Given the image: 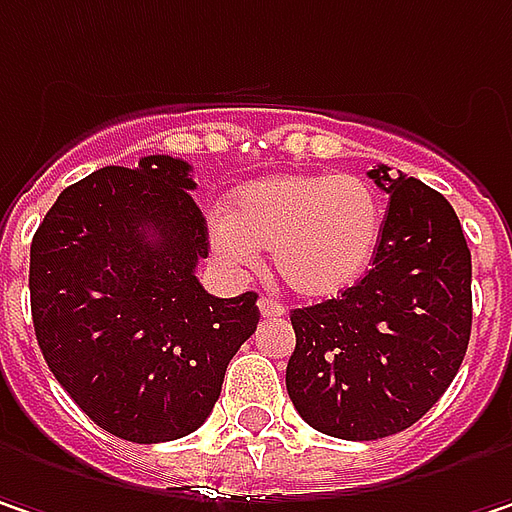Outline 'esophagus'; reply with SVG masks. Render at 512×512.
<instances>
[{"instance_id": "34e87169", "label": "esophagus", "mask_w": 512, "mask_h": 512, "mask_svg": "<svg viewBox=\"0 0 512 512\" xmlns=\"http://www.w3.org/2000/svg\"><path fill=\"white\" fill-rule=\"evenodd\" d=\"M257 307H260V316H263V319H278V316H284V304L272 302V299H260Z\"/></svg>"}]
</instances>
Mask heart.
<instances>
[{"instance_id":"obj_1","label":"heart","mask_w":512,"mask_h":512,"mask_svg":"<svg viewBox=\"0 0 512 512\" xmlns=\"http://www.w3.org/2000/svg\"><path fill=\"white\" fill-rule=\"evenodd\" d=\"M381 228V199L363 178L275 175L240 190L210 240L234 266H255L257 252H272L290 293L331 299L366 275Z\"/></svg>"}]
</instances>
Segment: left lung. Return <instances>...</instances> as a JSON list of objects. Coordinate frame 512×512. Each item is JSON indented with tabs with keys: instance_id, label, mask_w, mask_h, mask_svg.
<instances>
[{
	"instance_id": "obj_1",
	"label": "left lung",
	"mask_w": 512,
	"mask_h": 512,
	"mask_svg": "<svg viewBox=\"0 0 512 512\" xmlns=\"http://www.w3.org/2000/svg\"><path fill=\"white\" fill-rule=\"evenodd\" d=\"M390 196L372 269L337 299L290 313L287 393L310 428L381 440L419 422L454 381L472 334V255L448 199L369 169Z\"/></svg>"
}]
</instances>
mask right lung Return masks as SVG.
<instances>
[{
	"label": "right lung",
	"mask_w": 512,
	"mask_h": 512,
	"mask_svg": "<svg viewBox=\"0 0 512 512\" xmlns=\"http://www.w3.org/2000/svg\"><path fill=\"white\" fill-rule=\"evenodd\" d=\"M190 163L146 155L67 187L31 240L37 346L108 434L169 442L210 416L225 369L255 334L257 293L199 284L208 228Z\"/></svg>",
	"instance_id": "1"
}]
</instances>
